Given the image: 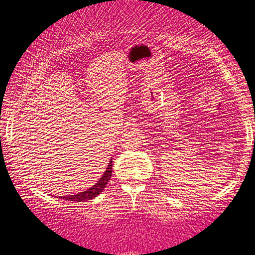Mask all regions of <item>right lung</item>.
<instances>
[{
    "instance_id": "1",
    "label": "right lung",
    "mask_w": 255,
    "mask_h": 255,
    "mask_svg": "<svg viewBox=\"0 0 255 255\" xmlns=\"http://www.w3.org/2000/svg\"><path fill=\"white\" fill-rule=\"evenodd\" d=\"M112 166H113V164H112V159H111L109 163V166L106 167V171L104 172L103 177L100 178L99 180L92 186V187L87 189V191L81 192V193H78V194H75V195L60 196V198L64 199V200H69V201H76V202H82V201L95 199L97 195H99L100 193L103 192V189L106 187L107 182H109L111 177H112Z\"/></svg>"
}]
</instances>
